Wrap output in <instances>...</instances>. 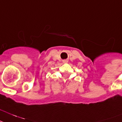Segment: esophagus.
Returning a JSON list of instances; mask_svg holds the SVG:
<instances>
[{
	"mask_svg": "<svg viewBox=\"0 0 122 122\" xmlns=\"http://www.w3.org/2000/svg\"><path fill=\"white\" fill-rule=\"evenodd\" d=\"M64 62H65H65H66V60H65V61H64Z\"/></svg>",
	"mask_w": 122,
	"mask_h": 122,
	"instance_id": "esophagus-1",
	"label": "esophagus"
}]
</instances>
